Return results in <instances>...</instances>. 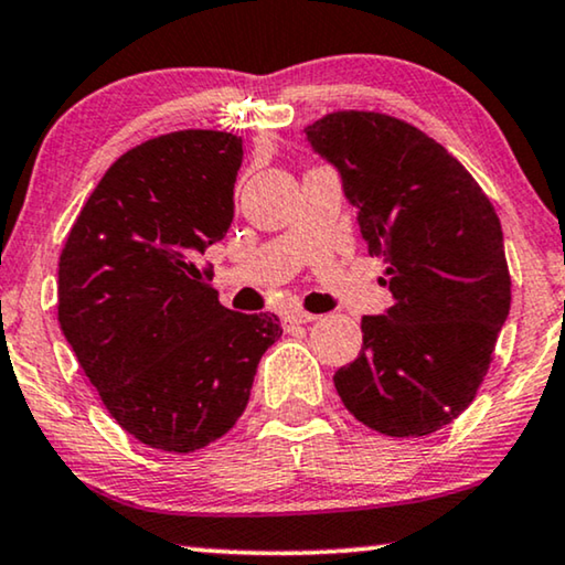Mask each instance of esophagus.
Returning a JSON list of instances; mask_svg holds the SVG:
<instances>
[{
  "label": "esophagus",
  "instance_id": "1",
  "mask_svg": "<svg viewBox=\"0 0 565 565\" xmlns=\"http://www.w3.org/2000/svg\"><path fill=\"white\" fill-rule=\"evenodd\" d=\"M316 319H319V316L300 311V308H292V311L285 313V323H308V321H316Z\"/></svg>",
  "mask_w": 565,
  "mask_h": 565
}]
</instances>
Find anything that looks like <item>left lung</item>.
Instances as JSON below:
<instances>
[{
	"instance_id": "obj_1",
	"label": "left lung",
	"mask_w": 565,
	"mask_h": 565,
	"mask_svg": "<svg viewBox=\"0 0 565 565\" xmlns=\"http://www.w3.org/2000/svg\"><path fill=\"white\" fill-rule=\"evenodd\" d=\"M342 174L393 306L362 319L358 360L334 385L354 419L388 437H424L466 412L512 303L491 200L435 138L385 113L339 110L306 128Z\"/></svg>"
}]
</instances>
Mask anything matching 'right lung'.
<instances>
[{
  "label": "right lung",
  "mask_w": 565,
  "mask_h": 565,
  "mask_svg": "<svg viewBox=\"0 0 565 565\" xmlns=\"http://www.w3.org/2000/svg\"><path fill=\"white\" fill-rule=\"evenodd\" d=\"M242 138L174 130L122 153L58 259V323L115 422L174 455L226 435L249 404L273 313H236L195 262L234 221Z\"/></svg>",
  "instance_id": "add662e5"
}]
</instances>
